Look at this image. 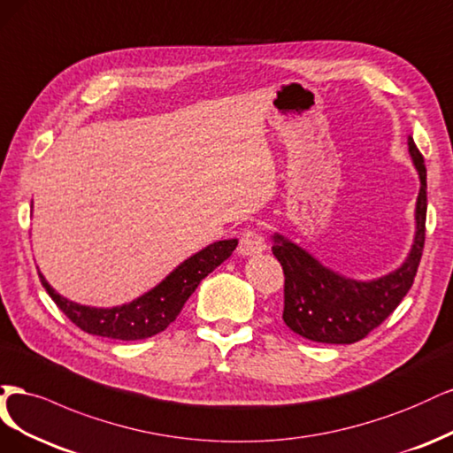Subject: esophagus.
<instances>
[{
  "mask_svg": "<svg viewBox=\"0 0 453 453\" xmlns=\"http://www.w3.org/2000/svg\"><path fill=\"white\" fill-rule=\"evenodd\" d=\"M239 250L242 256H256L267 250L265 237L256 229H246L239 241Z\"/></svg>",
  "mask_w": 453,
  "mask_h": 453,
  "instance_id": "1",
  "label": "esophagus"
}]
</instances>
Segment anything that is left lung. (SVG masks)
Masks as SVG:
<instances>
[{
  "instance_id": "8db88e82",
  "label": "left lung",
  "mask_w": 453,
  "mask_h": 453,
  "mask_svg": "<svg viewBox=\"0 0 453 453\" xmlns=\"http://www.w3.org/2000/svg\"><path fill=\"white\" fill-rule=\"evenodd\" d=\"M408 150L419 173L421 188L412 250L397 271L378 280H349L324 267L297 244L274 235L273 254L284 271L282 318L301 337L327 344L357 342L380 326L412 288L426 244L427 169L412 137H408Z\"/></svg>"
}]
</instances>
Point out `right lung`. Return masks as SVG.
<instances>
[{"mask_svg": "<svg viewBox=\"0 0 453 453\" xmlns=\"http://www.w3.org/2000/svg\"><path fill=\"white\" fill-rule=\"evenodd\" d=\"M237 239L218 241L188 257L149 294L114 309H90L58 296L39 274L42 288L73 324L82 331L116 341H141L164 331L177 319L199 282L235 250Z\"/></svg>", "mask_w": 453, "mask_h": 453, "instance_id": "right-lung-1", "label": "right lung"}]
</instances>
